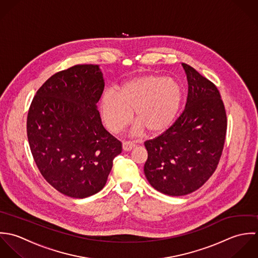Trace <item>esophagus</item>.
Masks as SVG:
<instances>
[{
	"mask_svg": "<svg viewBox=\"0 0 258 258\" xmlns=\"http://www.w3.org/2000/svg\"><path fill=\"white\" fill-rule=\"evenodd\" d=\"M135 144L134 143H132V142H123L122 143V149H123V151H125V152H128V151H131V150H133L134 148H135Z\"/></svg>",
	"mask_w": 258,
	"mask_h": 258,
	"instance_id": "obj_1",
	"label": "esophagus"
}]
</instances>
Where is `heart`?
<instances>
[{"mask_svg": "<svg viewBox=\"0 0 258 258\" xmlns=\"http://www.w3.org/2000/svg\"><path fill=\"white\" fill-rule=\"evenodd\" d=\"M183 99L177 81L160 75H145L130 80L101 100V111L107 128L118 133L126 126L135 110L136 120L149 134L166 130L174 120Z\"/></svg>", "mask_w": 258, "mask_h": 258, "instance_id": "heart-1", "label": "heart"}]
</instances>
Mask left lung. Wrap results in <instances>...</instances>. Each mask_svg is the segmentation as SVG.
<instances>
[{"instance_id":"8db88e82","label":"left lung","mask_w":258,"mask_h":258,"mask_svg":"<svg viewBox=\"0 0 258 258\" xmlns=\"http://www.w3.org/2000/svg\"><path fill=\"white\" fill-rule=\"evenodd\" d=\"M181 64L188 83L185 107L164 133L145 143V174L156 190L171 197L191 194L206 183L217 167L227 130L215 85Z\"/></svg>"}]
</instances>
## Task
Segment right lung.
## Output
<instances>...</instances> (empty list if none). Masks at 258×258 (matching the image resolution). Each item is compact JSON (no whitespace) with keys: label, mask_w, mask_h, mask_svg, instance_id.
<instances>
[{"label":"right lung","mask_w":258,"mask_h":258,"mask_svg":"<svg viewBox=\"0 0 258 258\" xmlns=\"http://www.w3.org/2000/svg\"><path fill=\"white\" fill-rule=\"evenodd\" d=\"M103 88L98 64H76L47 80L29 108L34 160L52 187L70 198L99 192L121 153V143L105 131L97 109Z\"/></svg>","instance_id":"right-lung-1"}]
</instances>
